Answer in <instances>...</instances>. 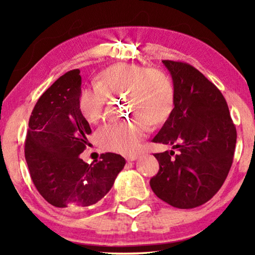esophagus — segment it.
Returning <instances> with one entry per match:
<instances>
[{"instance_id": "1", "label": "esophagus", "mask_w": 255, "mask_h": 255, "mask_svg": "<svg viewBox=\"0 0 255 255\" xmlns=\"http://www.w3.org/2000/svg\"><path fill=\"white\" fill-rule=\"evenodd\" d=\"M137 157H138V155L132 154V155H128V156L126 157V159H127L128 162H133V161H135V159H137Z\"/></svg>"}]
</instances>
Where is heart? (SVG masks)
Returning a JSON list of instances; mask_svg holds the SVG:
<instances>
[{
  "instance_id": "heart-1",
  "label": "heart",
  "mask_w": 255,
  "mask_h": 255,
  "mask_svg": "<svg viewBox=\"0 0 255 255\" xmlns=\"http://www.w3.org/2000/svg\"><path fill=\"white\" fill-rule=\"evenodd\" d=\"M107 97L126 98L129 115L135 117L124 124H110L98 131L101 147L128 154L136 149L147 132V124L155 127L166 122L173 111L174 88L165 73L147 70L136 64H119L99 74L97 88L82 90L79 110L89 124L102 118Z\"/></svg>"
}]
</instances>
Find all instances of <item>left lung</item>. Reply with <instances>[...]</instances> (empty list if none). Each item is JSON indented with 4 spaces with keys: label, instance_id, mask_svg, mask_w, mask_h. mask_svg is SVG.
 <instances>
[{
    "label": "left lung",
    "instance_id": "left-lung-1",
    "mask_svg": "<svg viewBox=\"0 0 255 255\" xmlns=\"http://www.w3.org/2000/svg\"><path fill=\"white\" fill-rule=\"evenodd\" d=\"M162 62L173 81L174 108L152 141L171 145L172 150L154 154L159 170L149 184L175 208H195L210 200L226 180L236 128L225 98L202 73L187 63Z\"/></svg>",
    "mask_w": 255,
    "mask_h": 255
}]
</instances>
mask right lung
Segmentation results:
<instances>
[{
    "label": "right lung",
    "mask_w": 255,
    "mask_h": 255,
    "mask_svg": "<svg viewBox=\"0 0 255 255\" xmlns=\"http://www.w3.org/2000/svg\"><path fill=\"white\" fill-rule=\"evenodd\" d=\"M80 70L60 76L46 90L29 119L24 156L34 187L57 208L97 204L110 191L126 161L119 154H101L85 163L80 154L89 145V123L79 110Z\"/></svg>",
    "instance_id": "obj_1"
}]
</instances>
